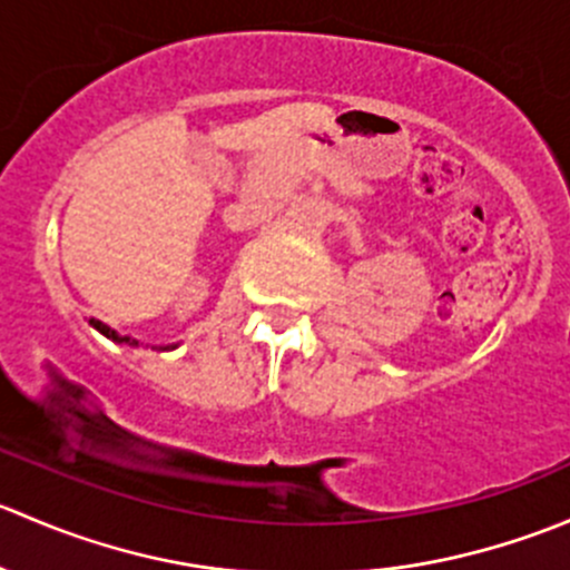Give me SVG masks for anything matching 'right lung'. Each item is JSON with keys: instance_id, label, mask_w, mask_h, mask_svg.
Here are the masks:
<instances>
[{"instance_id": "add662e5", "label": "right lung", "mask_w": 570, "mask_h": 570, "mask_svg": "<svg viewBox=\"0 0 570 570\" xmlns=\"http://www.w3.org/2000/svg\"><path fill=\"white\" fill-rule=\"evenodd\" d=\"M88 322H90V327H96V331H99L101 336L112 338L115 344H129V347H140V342H137V338H131V336H124V333L112 331V327L105 325V322H101V320H94V317H90ZM176 347H178V344H163V347H157V350H176Z\"/></svg>"}]
</instances>
